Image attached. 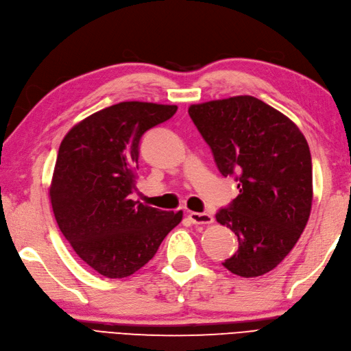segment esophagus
<instances>
[{
    "label": "esophagus",
    "instance_id": "obj_1",
    "mask_svg": "<svg viewBox=\"0 0 351 351\" xmlns=\"http://www.w3.org/2000/svg\"><path fill=\"white\" fill-rule=\"evenodd\" d=\"M188 218L195 226H209L213 223V217L210 213H199V212H188Z\"/></svg>",
    "mask_w": 351,
    "mask_h": 351
}]
</instances>
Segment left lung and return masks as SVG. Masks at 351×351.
I'll return each instance as SVG.
<instances>
[{
	"label": "left lung",
	"instance_id": "8db88e82",
	"mask_svg": "<svg viewBox=\"0 0 351 351\" xmlns=\"http://www.w3.org/2000/svg\"><path fill=\"white\" fill-rule=\"evenodd\" d=\"M188 114L219 172L239 182V195L217 215L240 243L222 265L241 277L271 271L298 241L311 212L307 139L289 117L249 95L194 104Z\"/></svg>",
	"mask_w": 351,
	"mask_h": 351
}]
</instances>
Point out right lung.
Returning a JSON list of instances; mask_svg holds the SVG:
<instances>
[{
	"instance_id": "obj_1",
	"label": "right lung",
	"mask_w": 351,
	"mask_h": 351,
	"mask_svg": "<svg viewBox=\"0 0 351 351\" xmlns=\"http://www.w3.org/2000/svg\"><path fill=\"white\" fill-rule=\"evenodd\" d=\"M176 105L129 101L77 123L62 139L49 188L53 213L75 254L110 278L136 273L182 221L130 199L142 134L169 120Z\"/></svg>"
}]
</instances>
